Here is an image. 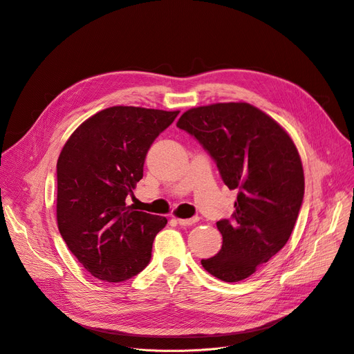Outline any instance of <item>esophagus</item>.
I'll return each mask as SVG.
<instances>
[{"mask_svg": "<svg viewBox=\"0 0 354 354\" xmlns=\"http://www.w3.org/2000/svg\"><path fill=\"white\" fill-rule=\"evenodd\" d=\"M175 221L179 224V226H192V224L199 221V216H194L190 218H175Z\"/></svg>", "mask_w": 354, "mask_h": 354, "instance_id": "esophagus-1", "label": "esophagus"}]
</instances>
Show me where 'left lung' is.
Wrapping results in <instances>:
<instances>
[{"mask_svg":"<svg viewBox=\"0 0 354 354\" xmlns=\"http://www.w3.org/2000/svg\"><path fill=\"white\" fill-rule=\"evenodd\" d=\"M176 127L212 156L224 185L239 189L232 217L216 221L221 250L202 266L224 282L245 279L294 230L305 192L297 147L279 124L247 103L192 109Z\"/></svg>","mask_w":354,"mask_h":354,"instance_id":"8db88e82","label":"left lung"}]
</instances>
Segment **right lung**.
<instances>
[{
  "mask_svg": "<svg viewBox=\"0 0 354 354\" xmlns=\"http://www.w3.org/2000/svg\"><path fill=\"white\" fill-rule=\"evenodd\" d=\"M179 111L110 107L86 120L63 147L57 165V227L95 278L121 282L151 260L167 218L127 206L142 179L147 153Z\"/></svg>",
  "mask_w": 354,
  "mask_h": 354,
  "instance_id": "add662e5",
  "label": "right lung"
}]
</instances>
